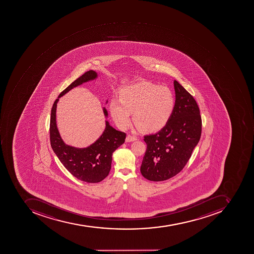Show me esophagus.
Wrapping results in <instances>:
<instances>
[{
    "label": "esophagus",
    "instance_id": "1",
    "mask_svg": "<svg viewBox=\"0 0 254 254\" xmlns=\"http://www.w3.org/2000/svg\"><path fill=\"white\" fill-rule=\"evenodd\" d=\"M137 140V139H136V136H131V135L129 134H128L126 137V142H132L134 141V140Z\"/></svg>",
    "mask_w": 254,
    "mask_h": 254
}]
</instances>
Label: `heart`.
I'll use <instances>...</instances> for the list:
<instances>
[{"instance_id": "heart-1", "label": "heart", "mask_w": 254, "mask_h": 254, "mask_svg": "<svg viewBox=\"0 0 254 254\" xmlns=\"http://www.w3.org/2000/svg\"><path fill=\"white\" fill-rule=\"evenodd\" d=\"M174 107L175 98L168 87L142 82L123 89L120 100H111L109 108L119 127H127L130 114H133L136 127L141 131L151 133L165 126Z\"/></svg>"}]
</instances>
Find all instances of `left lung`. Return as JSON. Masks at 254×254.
I'll return each instance as SVG.
<instances>
[{
  "mask_svg": "<svg viewBox=\"0 0 254 254\" xmlns=\"http://www.w3.org/2000/svg\"><path fill=\"white\" fill-rule=\"evenodd\" d=\"M175 103L165 126L146 135L147 150L140 172L147 180H168L186 166L201 137V118L195 100L178 81H174Z\"/></svg>",
  "mask_w": 254,
  "mask_h": 254,
  "instance_id": "left-lung-1",
  "label": "left lung"
}]
</instances>
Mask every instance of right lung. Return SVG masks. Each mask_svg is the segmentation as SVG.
Returning <instances> with one entry per match:
<instances>
[{"mask_svg": "<svg viewBox=\"0 0 254 254\" xmlns=\"http://www.w3.org/2000/svg\"><path fill=\"white\" fill-rule=\"evenodd\" d=\"M93 70L85 72L64 89L53 103L50 118V142L56 156L74 177L82 182L97 183L109 175L112 163L113 153L125 143L126 133L114 129L106 121V127L101 136L87 147L78 148L68 145L63 141L56 125V107L60 97L79 85L97 78ZM106 118L108 113L103 109Z\"/></svg>", "mask_w": 254, "mask_h": 254, "instance_id": "right-lung-1", "label": "right lung"}]
</instances>
